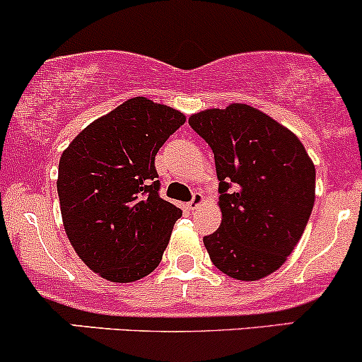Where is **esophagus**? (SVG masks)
I'll list each match as a JSON object with an SVG mask.
<instances>
[{
  "label": "esophagus",
  "mask_w": 362,
  "mask_h": 362,
  "mask_svg": "<svg viewBox=\"0 0 362 362\" xmlns=\"http://www.w3.org/2000/svg\"><path fill=\"white\" fill-rule=\"evenodd\" d=\"M202 202H204V196H202L201 192H194L192 199L187 202V209L189 211H194V209H196L197 206H201Z\"/></svg>",
  "instance_id": "1"
}]
</instances>
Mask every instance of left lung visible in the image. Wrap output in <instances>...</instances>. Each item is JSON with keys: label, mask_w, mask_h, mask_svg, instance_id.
I'll use <instances>...</instances> for the list:
<instances>
[{"label": "left lung", "mask_w": 362, "mask_h": 362, "mask_svg": "<svg viewBox=\"0 0 362 362\" xmlns=\"http://www.w3.org/2000/svg\"><path fill=\"white\" fill-rule=\"evenodd\" d=\"M214 154L220 228L204 242L225 275L252 281L285 263L315 206V165L291 130L247 105L189 118Z\"/></svg>", "instance_id": "left-lung-1"}]
</instances>
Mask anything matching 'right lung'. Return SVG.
<instances>
[{
	"instance_id": "obj_1",
	"label": "right lung",
	"mask_w": 362,
	"mask_h": 362,
	"mask_svg": "<svg viewBox=\"0 0 362 362\" xmlns=\"http://www.w3.org/2000/svg\"><path fill=\"white\" fill-rule=\"evenodd\" d=\"M184 123L180 111L134 98L86 127L62 154L65 232L106 280L129 284L160 264L182 209L161 199L154 158Z\"/></svg>"
}]
</instances>
